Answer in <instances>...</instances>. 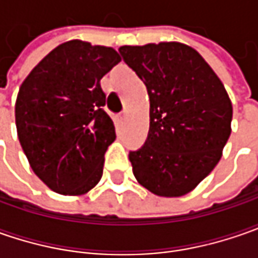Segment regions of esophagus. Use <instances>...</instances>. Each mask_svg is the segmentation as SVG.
<instances>
[{"instance_id":"obj_1","label":"esophagus","mask_w":258,"mask_h":258,"mask_svg":"<svg viewBox=\"0 0 258 258\" xmlns=\"http://www.w3.org/2000/svg\"><path fill=\"white\" fill-rule=\"evenodd\" d=\"M124 119H126V113L119 114V117H117V120H119V123H123Z\"/></svg>"}]
</instances>
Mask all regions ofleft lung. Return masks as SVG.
<instances>
[{
	"label": "left lung",
	"instance_id": "obj_1",
	"mask_svg": "<svg viewBox=\"0 0 258 258\" xmlns=\"http://www.w3.org/2000/svg\"><path fill=\"white\" fill-rule=\"evenodd\" d=\"M119 53L146 86L149 132L129 152L136 181L159 197L191 192L221 159L233 104L220 77L189 45H122Z\"/></svg>",
	"mask_w": 258,
	"mask_h": 258
}]
</instances>
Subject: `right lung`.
I'll return each instance as SVG.
<instances>
[{
    "instance_id": "add662e5",
    "label": "right lung",
    "mask_w": 258,
    "mask_h": 258,
    "mask_svg": "<svg viewBox=\"0 0 258 258\" xmlns=\"http://www.w3.org/2000/svg\"><path fill=\"white\" fill-rule=\"evenodd\" d=\"M120 61L112 47L70 40L57 45L20 86L15 124L31 169L63 195H82L102 178L116 139L100 79Z\"/></svg>"
}]
</instances>
